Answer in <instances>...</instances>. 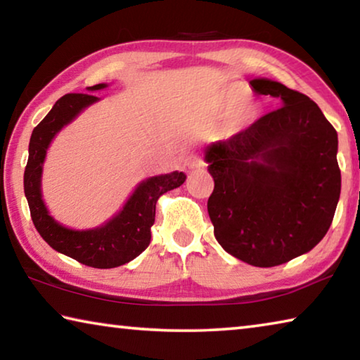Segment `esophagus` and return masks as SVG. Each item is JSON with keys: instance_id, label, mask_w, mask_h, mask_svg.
<instances>
[{"instance_id": "obj_1", "label": "esophagus", "mask_w": 360, "mask_h": 360, "mask_svg": "<svg viewBox=\"0 0 360 360\" xmlns=\"http://www.w3.org/2000/svg\"><path fill=\"white\" fill-rule=\"evenodd\" d=\"M187 167L191 168V169H203V168L206 167V163L203 162V158H202V157H198V155H192L191 158H188Z\"/></svg>"}]
</instances>
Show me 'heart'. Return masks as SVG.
I'll list each match as a JSON object with an SVG mask.
<instances>
[{
	"mask_svg": "<svg viewBox=\"0 0 360 360\" xmlns=\"http://www.w3.org/2000/svg\"><path fill=\"white\" fill-rule=\"evenodd\" d=\"M243 95H245V90L240 87H227L221 90V92H217L208 103H206L202 117L206 120H216L227 114L224 124L225 131H241L243 129H246L255 114L252 101H240L243 98Z\"/></svg>",
	"mask_w": 360,
	"mask_h": 360,
	"instance_id": "1",
	"label": "heart"
}]
</instances>
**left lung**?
<instances>
[{"label": "left lung", "instance_id": "1", "mask_svg": "<svg viewBox=\"0 0 360 360\" xmlns=\"http://www.w3.org/2000/svg\"><path fill=\"white\" fill-rule=\"evenodd\" d=\"M249 84L281 108L206 148L214 179L208 212L225 251L266 268L311 251L326 236L341 191L338 136L307 95L270 79Z\"/></svg>", "mask_w": 360, "mask_h": 360}]
</instances>
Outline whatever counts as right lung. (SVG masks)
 I'll return each instance as SVG.
<instances>
[{
  "label": "right lung",
  "mask_w": 360,
  "mask_h": 360,
  "mask_svg": "<svg viewBox=\"0 0 360 360\" xmlns=\"http://www.w3.org/2000/svg\"><path fill=\"white\" fill-rule=\"evenodd\" d=\"M108 87L96 84L90 92ZM100 98L89 94H68L34 127L28 146V162L23 188L36 230L49 246L94 268H114L138 257L150 243V227L155 221V205L163 193L184 184L186 174L173 172L152 176L139 184L117 214L96 229L72 230L53 219L42 202L41 174L46 152L53 136L75 120L79 112Z\"/></svg>",
  "instance_id": "obj_1"
}]
</instances>
